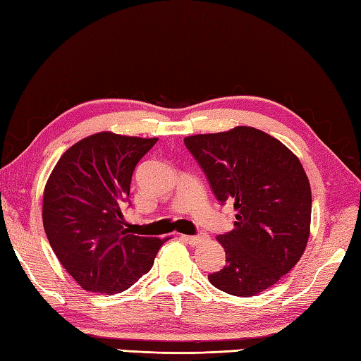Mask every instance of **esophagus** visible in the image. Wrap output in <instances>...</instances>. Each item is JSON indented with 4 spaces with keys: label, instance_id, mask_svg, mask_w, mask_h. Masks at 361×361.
I'll return each mask as SVG.
<instances>
[{
    "label": "esophagus",
    "instance_id": "obj_1",
    "mask_svg": "<svg viewBox=\"0 0 361 361\" xmlns=\"http://www.w3.org/2000/svg\"><path fill=\"white\" fill-rule=\"evenodd\" d=\"M207 235L205 233H201V235H196V236H183V239L190 244V245H199L207 241Z\"/></svg>",
    "mask_w": 361,
    "mask_h": 361
}]
</instances>
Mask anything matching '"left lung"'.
Masks as SVG:
<instances>
[{
  "label": "left lung",
  "mask_w": 361,
  "mask_h": 361,
  "mask_svg": "<svg viewBox=\"0 0 361 361\" xmlns=\"http://www.w3.org/2000/svg\"><path fill=\"white\" fill-rule=\"evenodd\" d=\"M183 143L216 199L236 210L235 228L216 238L226 266L208 279L235 296L264 292L289 274L307 245L312 193L300 159L252 126L190 135Z\"/></svg>",
  "instance_id": "left-lung-1"
}]
</instances>
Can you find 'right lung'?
Segmentation results:
<instances>
[{
  "label": "right lung",
  "mask_w": 361,
  "mask_h": 361,
  "mask_svg": "<svg viewBox=\"0 0 361 361\" xmlns=\"http://www.w3.org/2000/svg\"><path fill=\"white\" fill-rule=\"evenodd\" d=\"M156 142L108 131L92 134L72 145L47 179L46 236L85 290H126L148 274L165 243L134 233L125 221L134 168Z\"/></svg>",
  "instance_id": "1"
}]
</instances>
